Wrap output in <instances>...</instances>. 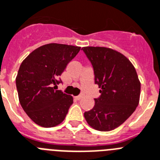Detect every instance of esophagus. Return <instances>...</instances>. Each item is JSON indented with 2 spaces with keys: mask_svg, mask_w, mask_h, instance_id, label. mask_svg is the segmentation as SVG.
Masks as SVG:
<instances>
[{
  "mask_svg": "<svg viewBox=\"0 0 160 160\" xmlns=\"http://www.w3.org/2000/svg\"><path fill=\"white\" fill-rule=\"evenodd\" d=\"M82 98V97H81V96L80 95H79V96H76V97H74V98H75V99H76V100H80V98Z\"/></svg>",
  "mask_w": 160,
  "mask_h": 160,
  "instance_id": "esophagus-1",
  "label": "esophagus"
}]
</instances>
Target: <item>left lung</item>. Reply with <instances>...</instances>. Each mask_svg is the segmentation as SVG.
Returning <instances> with one entry per match:
<instances>
[{"instance_id":"8db88e82","label":"left lung","mask_w":160,"mask_h":160,"mask_svg":"<svg viewBox=\"0 0 160 160\" xmlns=\"http://www.w3.org/2000/svg\"><path fill=\"white\" fill-rule=\"evenodd\" d=\"M83 51L93 65L94 82L100 88V98H94L93 109L84 118L93 129L114 130L122 124L138 106L141 82L130 60L114 49L84 47Z\"/></svg>"}]
</instances>
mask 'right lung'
Masks as SVG:
<instances>
[{"instance_id":"1","label":"right lung","mask_w":160,"mask_h":160,"mask_svg":"<svg viewBox=\"0 0 160 160\" xmlns=\"http://www.w3.org/2000/svg\"><path fill=\"white\" fill-rule=\"evenodd\" d=\"M80 50L72 45L45 44L22 62L15 79L19 100L37 125L52 127L64 121L73 97L57 90L58 79Z\"/></svg>"}]
</instances>
